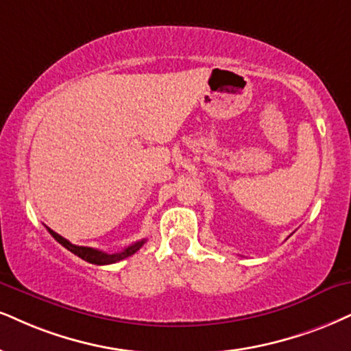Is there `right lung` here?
Wrapping results in <instances>:
<instances>
[{
    "instance_id": "obj_1",
    "label": "right lung",
    "mask_w": 351,
    "mask_h": 351,
    "mask_svg": "<svg viewBox=\"0 0 351 351\" xmlns=\"http://www.w3.org/2000/svg\"><path fill=\"white\" fill-rule=\"evenodd\" d=\"M47 229H49L50 234L53 236V239L56 242H60V244H62L64 249H68V250H70V252L77 255V257L83 258V261H86V262L94 263V265H109V263H115V262L123 261V258H127V257H130V255L135 254L136 250H140L141 245L146 242V239L138 241V242H135V244H132V245H128V247H125L122 252L107 254V252H102V250H97V249H93V247H84V245L71 244L70 241L64 239V237L60 236L58 232L51 231L50 228H47Z\"/></svg>"
}]
</instances>
